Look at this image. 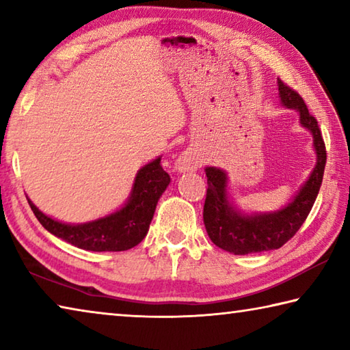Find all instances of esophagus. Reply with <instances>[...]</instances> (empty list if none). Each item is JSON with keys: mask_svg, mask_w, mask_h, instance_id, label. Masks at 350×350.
Wrapping results in <instances>:
<instances>
[{"mask_svg": "<svg viewBox=\"0 0 350 350\" xmlns=\"http://www.w3.org/2000/svg\"><path fill=\"white\" fill-rule=\"evenodd\" d=\"M200 157L196 151L187 150L183 151L179 157L176 159L174 168L177 173H189V171H196L200 167Z\"/></svg>", "mask_w": 350, "mask_h": 350, "instance_id": "obj_1", "label": "esophagus"}]
</instances>
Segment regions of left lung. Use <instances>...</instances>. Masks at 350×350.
Here are the masks:
<instances>
[{"label":"left lung","instance_id":"left-lung-1","mask_svg":"<svg viewBox=\"0 0 350 350\" xmlns=\"http://www.w3.org/2000/svg\"><path fill=\"white\" fill-rule=\"evenodd\" d=\"M281 105L299 114V125L312 134L317 163L295 196L281 208L267 213H245L234 204L228 193V176L224 170L205 167L206 199L204 205V224L213 244L233 254L270 252L282 247L293 238L306 217L309 216L325 167V146L317 118L309 114L304 100L296 91L278 79Z\"/></svg>","mask_w":350,"mask_h":350}]
</instances>
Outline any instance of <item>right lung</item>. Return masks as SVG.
I'll return each instance as SVG.
<instances>
[{
    "mask_svg": "<svg viewBox=\"0 0 350 350\" xmlns=\"http://www.w3.org/2000/svg\"><path fill=\"white\" fill-rule=\"evenodd\" d=\"M162 156L142 167L134 177L131 193L120 208L83 224H68L44 215L31 199L33 215L57 238L90 252H125L140 244L150 230L159 199L170 185V174L162 168Z\"/></svg>",
    "mask_w": 350,
    "mask_h": 350,
    "instance_id": "obj_1",
    "label": "right lung"
}]
</instances>
